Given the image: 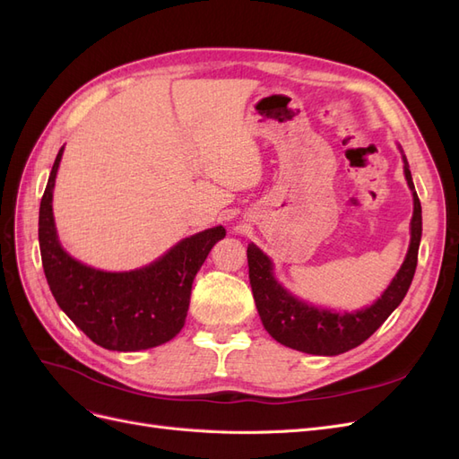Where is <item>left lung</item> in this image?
I'll return each instance as SVG.
<instances>
[{"instance_id":"8db88e82","label":"left lung","mask_w":459,"mask_h":459,"mask_svg":"<svg viewBox=\"0 0 459 459\" xmlns=\"http://www.w3.org/2000/svg\"><path fill=\"white\" fill-rule=\"evenodd\" d=\"M402 160H404V174L413 195L410 248L394 280L385 289L381 299L375 300L371 307L351 314H337L310 307V304L287 293L275 281L270 258L256 245L251 243L247 247L248 280H251L256 308L264 327L277 342L307 354L337 356L356 349L358 344L369 339L383 325L385 319L394 312L398 304L404 300L413 280L415 266H418V251L421 241V203L418 193H415L411 172L404 155H402Z\"/></svg>"}]
</instances>
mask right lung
I'll return each mask as SVG.
<instances>
[{"label":"right lung","instance_id":"right-lung-1","mask_svg":"<svg viewBox=\"0 0 459 459\" xmlns=\"http://www.w3.org/2000/svg\"><path fill=\"white\" fill-rule=\"evenodd\" d=\"M63 149L53 162L39 203L38 238L48 285L61 310L107 351L135 352L174 339L186 324L191 285L216 241L221 226L174 245L145 268L103 272L68 255L59 243L53 220V187Z\"/></svg>","mask_w":459,"mask_h":459}]
</instances>
